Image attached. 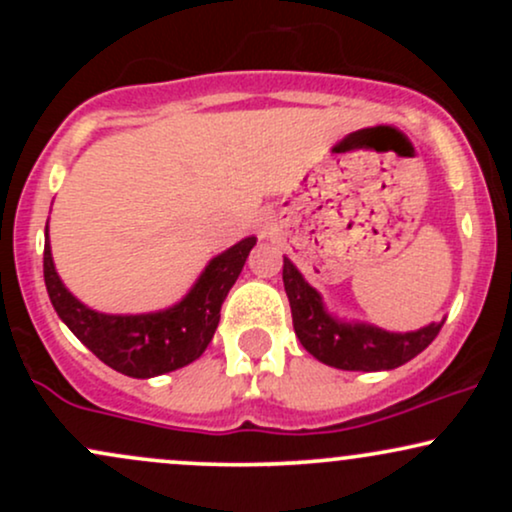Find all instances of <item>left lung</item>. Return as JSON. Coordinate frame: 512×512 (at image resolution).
Masks as SVG:
<instances>
[{
    "label": "left lung",
    "instance_id": "left-lung-1",
    "mask_svg": "<svg viewBox=\"0 0 512 512\" xmlns=\"http://www.w3.org/2000/svg\"><path fill=\"white\" fill-rule=\"evenodd\" d=\"M284 289L291 303L293 330L308 354L342 370H392L419 356L438 337L443 322L416 332H385L373 325L337 322L322 308V298L284 257Z\"/></svg>",
    "mask_w": 512,
    "mask_h": 512
}]
</instances>
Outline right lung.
<instances>
[{"instance_id": "add662e5", "label": "right lung", "mask_w": 512, "mask_h": 512, "mask_svg": "<svg viewBox=\"0 0 512 512\" xmlns=\"http://www.w3.org/2000/svg\"><path fill=\"white\" fill-rule=\"evenodd\" d=\"M48 231V228H45ZM255 238L221 252L207 264L192 291L173 308L149 315H103L86 308L64 289L45 243L43 274L52 308L64 325L105 366L129 378H154L192 363L207 349L219 327L221 303L236 284Z\"/></svg>"}]
</instances>
